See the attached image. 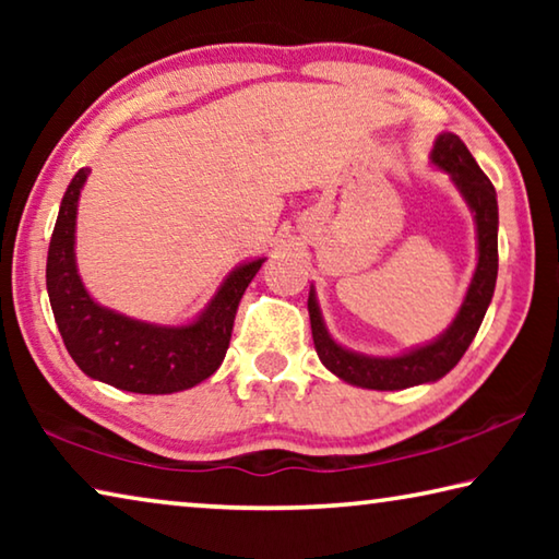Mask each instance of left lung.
Masks as SVG:
<instances>
[{
    "instance_id": "left-lung-1",
    "label": "left lung",
    "mask_w": 559,
    "mask_h": 559,
    "mask_svg": "<svg viewBox=\"0 0 559 559\" xmlns=\"http://www.w3.org/2000/svg\"><path fill=\"white\" fill-rule=\"evenodd\" d=\"M431 165L451 177L453 187L459 189L463 202L468 204L476 224V249L478 263L473 271L466 296L459 308L456 318L443 330L439 337L429 343L404 349L400 355L377 357L355 353L328 333L323 313H320L316 288L310 286L308 293V313L310 330H313L316 353L330 372L347 384L362 386V390H406V386L429 384L449 374L459 359L466 353L468 345L476 337L484 316L490 306L498 278V200L490 179L484 175L476 159L468 153V147L461 143L453 132H441L433 140Z\"/></svg>"
}]
</instances>
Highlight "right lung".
Returning <instances> with one entry per match:
<instances>
[{
    "mask_svg": "<svg viewBox=\"0 0 559 559\" xmlns=\"http://www.w3.org/2000/svg\"><path fill=\"white\" fill-rule=\"evenodd\" d=\"M88 175L81 167L66 189L46 259V290L66 349L91 380L116 390L173 394L204 382L224 362L236 308L266 259L231 269L204 310L182 325L147 323L100 306L75 263V216Z\"/></svg>",
    "mask_w": 559,
    "mask_h": 559,
    "instance_id": "1",
    "label": "right lung"
}]
</instances>
